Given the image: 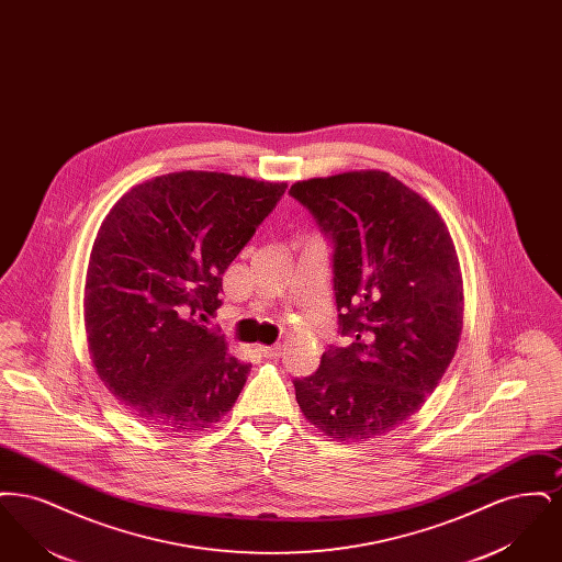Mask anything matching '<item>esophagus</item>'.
<instances>
[{
  "instance_id": "1",
  "label": "esophagus",
  "mask_w": 562,
  "mask_h": 562,
  "mask_svg": "<svg viewBox=\"0 0 562 562\" xmlns=\"http://www.w3.org/2000/svg\"><path fill=\"white\" fill-rule=\"evenodd\" d=\"M259 353H263L266 358H280L282 356V346H261Z\"/></svg>"
}]
</instances>
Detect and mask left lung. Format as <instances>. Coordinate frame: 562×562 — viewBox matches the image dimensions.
<instances>
[{"label": "left lung", "mask_w": 562, "mask_h": 562, "mask_svg": "<svg viewBox=\"0 0 562 562\" xmlns=\"http://www.w3.org/2000/svg\"><path fill=\"white\" fill-rule=\"evenodd\" d=\"M291 195L335 244L333 282L348 348L294 379L305 419L346 442L381 438L415 415L449 369L463 328L453 238L424 195L383 170L296 181Z\"/></svg>", "instance_id": "8db88e82"}]
</instances>
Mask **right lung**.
<instances>
[{
    "label": "right lung",
    "mask_w": 562,
    "mask_h": 562,
    "mask_svg": "<svg viewBox=\"0 0 562 562\" xmlns=\"http://www.w3.org/2000/svg\"><path fill=\"white\" fill-rule=\"evenodd\" d=\"M286 183L183 170L126 191L92 244L83 322L97 374L151 428H211L250 364L200 318L221 307L223 273Z\"/></svg>",
    "instance_id": "add662e5"
}]
</instances>
